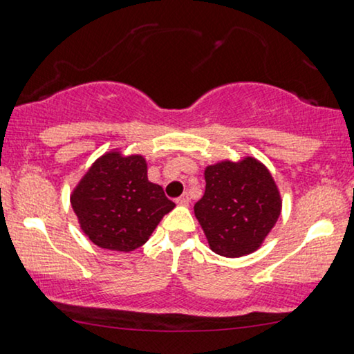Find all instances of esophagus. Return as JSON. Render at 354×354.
<instances>
[{
	"mask_svg": "<svg viewBox=\"0 0 354 354\" xmlns=\"http://www.w3.org/2000/svg\"><path fill=\"white\" fill-rule=\"evenodd\" d=\"M176 203L180 204V206H188V204H189V196L188 194L180 196V198L176 199Z\"/></svg>",
	"mask_w": 354,
	"mask_h": 354,
	"instance_id": "34e87169",
	"label": "esophagus"
}]
</instances>
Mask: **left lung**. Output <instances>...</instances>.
I'll list each match as a JSON object with an SVG mask.
<instances>
[{
	"mask_svg": "<svg viewBox=\"0 0 354 354\" xmlns=\"http://www.w3.org/2000/svg\"><path fill=\"white\" fill-rule=\"evenodd\" d=\"M206 191L194 204L212 252L242 257L262 245L282 209L269 169L252 156L221 161L204 169Z\"/></svg>",
	"mask_w": 354,
	"mask_h": 354,
	"instance_id": "1",
	"label": "left lung"
}]
</instances>
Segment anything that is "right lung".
<instances>
[{
    "label": "right lung",
    "instance_id": "1",
    "mask_svg": "<svg viewBox=\"0 0 354 354\" xmlns=\"http://www.w3.org/2000/svg\"><path fill=\"white\" fill-rule=\"evenodd\" d=\"M80 229L102 249L130 252L148 241L174 207L160 185L148 181L143 156L109 151L71 194Z\"/></svg>",
    "mask_w": 354,
    "mask_h": 354
}]
</instances>
